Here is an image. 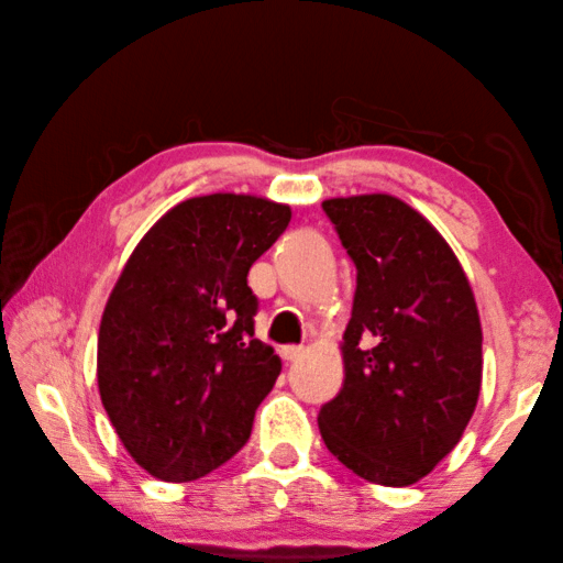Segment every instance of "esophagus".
Listing matches in <instances>:
<instances>
[{
  "label": "esophagus",
  "instance_id": "esophagus-1",
  "mask_svg": "<svg viewBox=\"0 0 563 563\" xmlns=\"http://www.w3.org/2000/svg\"><path fill=\"white\" fill-rule=\"evenodd\" d=\"M300 354H302V346H295V344H288V346H283V350H280V356L285 362H295Z\"/></svg>",
  "mask_w": 563,
  "mask_h": 563
}]
</instances>
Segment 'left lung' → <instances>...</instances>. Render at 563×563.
Instances as JSON below:
<instances>
[{
	"mask_svg": "<svg viewBox=\"0 0 563 563\" xmlns=\"http://www.w3.org/2000/svg\"><path fill=\"white\" fill-rule=\"evenodd\" d=\"M356 265L344 384L320 408L322 441L369 483L406 487L453 451L483 384V327L448 241L391 194L324 199Z\"/></svg>",
	"mask_w": 563,
	"mask_h": 563,
	"instance_id": "8db88e82",
	"label": "left lung"
}]
</instances>
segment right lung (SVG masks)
<instances>
[{"label":"right lung","instance_id":"add662e5","mask_svg":"<svg viewBox=\"0 0 563 563\" xmlns=\"http://www.w3.org/2000/svg\"><path fill=\"white\" fill-rule=\"evenodd\" d=\"M292 211L253 194L172 207L132 251L98 332V391L132 460L165 483L209 475L246 445L280 374L253 340L251 265Z\"/></svg>","mask_w":563,"mask_h":563}]
</instances>
